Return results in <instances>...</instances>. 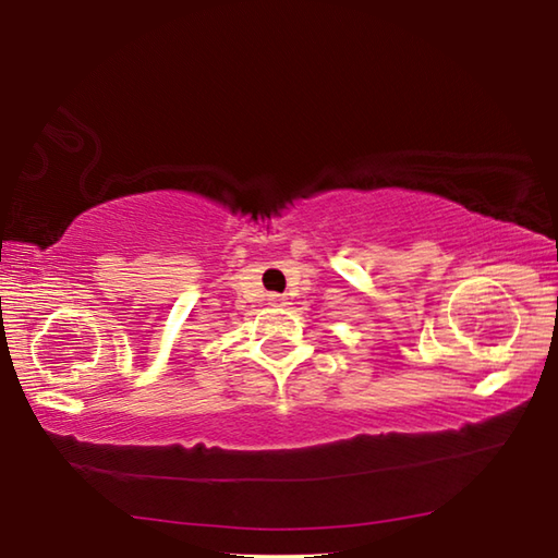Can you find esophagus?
I'll return each mask as SVG.
<instances>
[{"label": "esophagus", "instance_id": "1", "mask_svg": "<svg viewBox=\"0 0 558 558\" xmlns=\"http://www.w3.org/2000/svg\"><path fill=\"white\" fill-rule=\"evenodd\" d=\"M270 300H272V302H280V300H278V295H270Z\"/></svg>", "mask_w": 558, "mask_h": 558}]
</instances>
